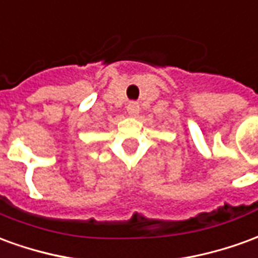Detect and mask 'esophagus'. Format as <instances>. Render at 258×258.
<instances>
[{
    "instance_id": "obj_1",
    "label": "esophagus",
    "mask_w": 258,
    "mask_h": 258,
    "mask_svg": "<svg viewBox=\"0 0 258 258\" xmlns=\"http://www.w3.org/2000/svg\"><path fill=\"white\" fill-rule=\"evenodd\" d=\"M140 110L141 107L137 102H130L128 105H127V112H128L130 116H133V117L138 116V114H140Z\"/></svg>"
}]
</instances>
